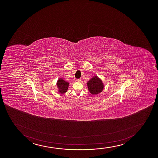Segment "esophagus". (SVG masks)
I'll use <instances>...</instances> for the list:
<instances>
[{
	"label": "esophagus",
	"mask_w": 158,
	"mask_h": 158,
	"mask_svg": "<svg viewBox=\"0 0 158 158\" xmlns=\"http://www.w3.org/2000/svg\"><path fill=\"white\" fill-rule=\"evenodd\" d=\"M76 81L77 82H81V79H77V80H76Z\"/></svg>",
	"instance_id": "1"
}]
</instances>
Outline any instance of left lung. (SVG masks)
Masks as SVG:
<instances>
[{"instance_id": "obj_1", "label": "left lung", "mask_w": 158, "mask_h": 158, "mask_svg": "<svg viewBox=\"0 0 158 158\" xmlns=\"http://www.w3.org/2000/svg\"><path fill=\"white\" fill-rule=\"evenodd\" d=\"M87 87L89 91L93 95H96L101 92L104 89L102 81L97 76H95L88 81Z\"/></svg>"}]
</instances>
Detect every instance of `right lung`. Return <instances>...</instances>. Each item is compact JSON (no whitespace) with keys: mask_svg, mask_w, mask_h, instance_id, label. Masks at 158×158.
<instances>
[{"mask_svg":"<svg viewBox=\"0 0 158 158\" xmlns=\"http://www.w3.org/2000/svg\"><path fill=\"white\" fill-rule=\"evenodd\" d=\"M57 86L58 88V92L60 94H63L66 92L69 86V83L66 82L62 78H59L57 82Z\"/></svg>","mask_w":158,"mask_h":158,"instance_id":"obj_1","label":"right lung"}]
</instances>
